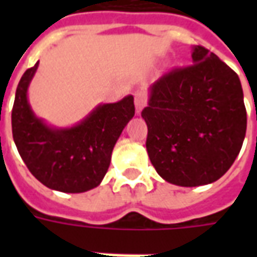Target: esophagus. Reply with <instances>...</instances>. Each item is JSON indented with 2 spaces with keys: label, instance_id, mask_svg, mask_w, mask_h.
<instances>
[{
  "label": "esophagus",
  "instance_id": "esophagus-1",
  "mask_svg": "<svg viewBox=\"0 0 257 257\" xmlns=\"http://www.w3.org/2000/svg\"><path fill=\"white\" fill-rule=\"evenodd\" d=\"M147 103V97H146L145 92H138L135 93V107H136V112L140 114V111L143 110V107Z\"/></svg>",
  "mask_w": 257,
  "mask_h": 257
}]
</instances>
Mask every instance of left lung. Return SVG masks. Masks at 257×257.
I'll return each instance as SVG.
<instances>
[{
	"label": "left lung",
	"instance_id": "left-lung-1",
	"mask_svg": "<svg viewBox=\"0 0 257 257\" xmlns=\"http://www.w3.org/2000/svg\"><path fill=\"white\" fill-rule=\"evenodd\" d=\"M191 62L151 85L142 111L151 164L164 180L182 187L220 179L239 154L246 132L237 74L199 45L191 48Z\"/></svg>",
	"mask_w": 257,
	"mask_h": 257
}]
</instances>
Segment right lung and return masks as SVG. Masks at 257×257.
<instances>
[{"mask_svg": "<svg viewBox=\"0 0 257 257\" xmlns=\"http://www.w3.org/2000/svg\"><path fill=\"white\" fill-rule=\"evenodd\" d=\"M38 63L26 70L16 89L12 108L15 145L33 176L48 189L71 194L95 189L110 167L118 138L134 118V96L97 104L73 126H53L37 117L27 96Z\"/></svg>", "mask_w": 257, "mask_h": 257, "instance_id": "right-lung-1", "label": "right lung"}]
</instances>
